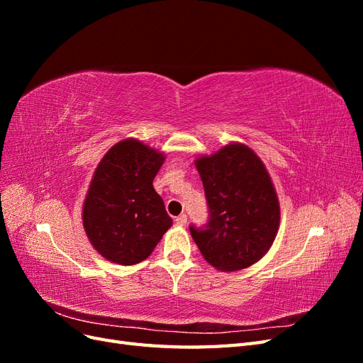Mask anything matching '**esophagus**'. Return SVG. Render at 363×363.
<instances>
[{
    "instance_id": "obj_1",
    "label": "esophagus",
    "mask_w": 363,
    "mask_h": 363,
    "mask_svg": "<svg viewBox=\"0 0 363 363\" xmlns=\"http://www.w3.org/2000/svg\"><path fill=\"white\" fill-rule=\"evenodd\" d=\"M186 223H188V216H186L184 213H182V215L175 218V224H177V225H186Z\"/></svg>"
}]
</instances>
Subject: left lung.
Here are the masks:
<instances>
[{
    "label": "left lung",
    "mask_w": 363,
    "mask_h": 363,
    "mask_svg": "<svg viewBox=\"0 0 363 363\" xmlns=\"http://www.w3.org/2000/svg\"><path fill=\"white\" fill-rule=\"evenodd\" d=\"M195 167L203 180L208 223L191 225L203 257L219 271L251 267L271 248L280 225V204L265 164L250 147L232 142Z\"/></svg>",
    "instance_id": "8db88e82"
}]
</instances>
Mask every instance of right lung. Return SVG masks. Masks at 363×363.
<instances>
[{"instance_id":"right-lung-1","label":"right lung","mask_w":363,"mask_h":363,"mask_svg":"<svg viewBox=\"0 0 363 363\" xmlns=\"http://www.w3.org/2000/svg\"><path fill=\"white\" fill-rule=\"evenodd\" d=\"M163 162V152L124 139L98 163L83 204V227L108 262L136 265L145 260L172 225L152 188Z\"/></svg>"}]
</instances>
